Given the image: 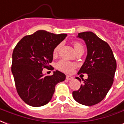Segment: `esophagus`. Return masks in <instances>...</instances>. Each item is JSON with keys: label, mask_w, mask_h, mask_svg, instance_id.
<instances>
[{"label": "esophagus", "mask_w": 124, "mask_h": 124, "mask_svg": "<svg viewBox=\"0 0 124 124\" xmlns=\"http://www.w3.org/2000/svg\"><path fill=\"white\" fill-rule=\"evenodd\" d=\"M66 79H67V80H68V81H70V80H72V79H73V77H71V76L67 75L66 76Z\"/></svg>", "instance_id": "1"}]
</instances>
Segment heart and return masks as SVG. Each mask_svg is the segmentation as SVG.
<instances>
[{
    "label": "heart",
    "mask_w": 124,
    "mask_h": 124,
    "mask_svg": "<svg viewBox=\"0 0 124 124\" xmlns=\"http://www.w3.org/2000/svg\"><path fill=\"white\" fill-rule=\"evenodd\" d=\"M60 47H61V45H58L57 46H56L55 48L54 49V50H53V55H56L57 54L59 50L60 49ZM80 47H83V46L81 43H78V42H76V43H74V48L75 49V51ZM76 67H77V65L75 63H71V62L65 61V60H62L57 63V68L60 71L66 72V73L73 72L74 69Z\"/></svg>",
    "instance_id": "heart-1"
}]
</instances>
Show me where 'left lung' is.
Instances as JSON below:
<instances>
[{"label":"left lung","mask_w":124,"mask_h":124,"mask_svg":"<svg viewBox=\"0 0 124 124\" xmlns=\"http://www.w3.org/2000/svg\"><path fill=\"white\" fill-rule=\"evenodd\" d=\"M77 38L85 42L87 55L78 73H86L78 91H73V98L83 105L93 106L105 98L114 82L116 61L110 46L92 31L79 33ZM77 79L81 82V79Z\"/></svg>","instance_id":"left-lung-1"}]
</instances>
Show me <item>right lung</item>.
I'll return each instance as SVG.
<instances>
[{
  "label": "right lung",
  "instance_id": "add662e5",
  "mask_svg": "<svg viewBox=\"0 0 124 124\" xmlns=\"http://www.w3.org/2000/svg\"><path fill=\"white\" fill-rule=\"evenodd\" d=\"M67 36L38 30L22 39L12 53V73L18 94L28 105L39 107L51 100L57 83L65 80L64 73L56 71L46 76L43 68H48L53 50Z\"/></svg>",
  "mask_w": 124,
  "mask_h": 124
}]
</instances>
